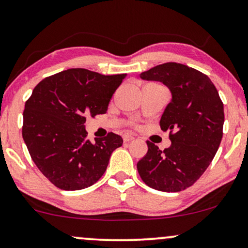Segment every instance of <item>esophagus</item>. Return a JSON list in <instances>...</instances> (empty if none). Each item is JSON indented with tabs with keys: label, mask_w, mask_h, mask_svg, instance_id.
<instances>
[{
	"label": "esophagus",
	"mask_w": 248,
	"mask_h": 248,
	"mask_svg": "<svg viewBox=\"0 0 248 248\" xmlns=\"http://www.w3.org/2000/svg\"><path fill=\"white\" fill-rule=\"evenodd\" d=\"M133 139H134V137L131 136V134H128V133L123 134V140H124V142H130V141H132Z\"/></svg>",
	"instance_id": "obj_1"
}]
</instances>
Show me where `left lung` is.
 Wrapping results in <instances>:
<instances>
[{
    "label": "left lung",
    "instance_id": "1",
    "mask_svg": "<svg viewBox=\"0 0 248 248\" xmlns=\"http://www.w3.org/2000/svg\"><path fill=\"white\" fill-rule=\"evenodd\" d=\"M140 77L163 83L171 91V102L159 124L163 131L171 132L172 143L160 150L147 141L148 153L138 162V172L156 190H185L206 171L217 152L223 134V104L206 75L181 63H163Z\"/></svg>",
    "mask_w": 248,
    "mask_h": 248
}]
</instances>
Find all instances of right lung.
Instances as JSON below:
<instances>
[{"label":"right lung","mask_w":248,"mask_h":248,"mask_svg":"<svg viewBox=\"0 0 248 248\" xmlns=\"http://www.w3.org/2000/svg\"><path fill=\"white\" fill-rule=\"evenodd\" d=\"M125 77L72 68L35 86L25 104L22 138L35 165L56 187L81 190L94 185L123 144L115 133L91 142L84 124L89 115L107 111Z\"/></svg>","instance_id":"1"}]
</instances>
